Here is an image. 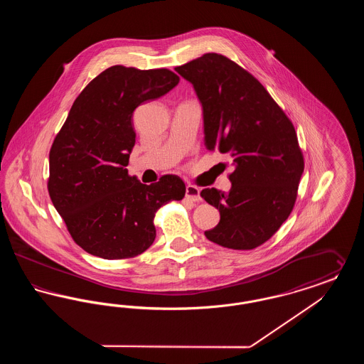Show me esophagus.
Returning <instances> with one entry per match:
<instances>
[{"instance_id": "1", "label": "esophagus", "mask_w": 364, "mask_h": 364, "mask_svg": "<svg viewBox=\"0 0 364 364\" xmlns=\"http://www.w3.org/2000/svg\"><path fill=\"white\" fill-rule=\"evenodd\" d=\"M186 198L190 199L192 202H202V198H200V191L198 187L195 186H191L188 184L186 187Z\"/></svg>"}]
</instances>
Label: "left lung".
<instances>
[{"label": "left lung", "mask_w": 364, "mask_h": 364, "mask_svg": "<svg viewBox=\"0 0 364 364\" xmlns=\"http://www.w3.org/2000/svg\"><path fill=\"white\" fill-rule=\"evenodd\" d=\"M174 70L202 105L206 149L229 154L235 166L229 192H200L221 217L205 235L226 248L252 250L294 208L304 171L294 124L266 88L225 55L208 53Z\"/></svg>", "instance_id": "1"}]
</instances>
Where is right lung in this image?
<instances>
[{
  "instance_id": "add662e5",
  "label": "right lung",
  "mask_w": 364,
  "mask_h": 364,
  "mask_svg": "<svg viewBox=\"0 0 364 364\" xmlns=\"http://www.w3.org/2000/svg\"><path fill=\"white\" fill-rule=\"evenodd\" d=\"M178 80L165 68L110 67L79 94L54 139L49 195L72 239L88 254L104 259L140 255L156 240V210L184 198L178 176L146 186L125 168L136 136L134 110Z\"/></svg>"
}]
</instances>
